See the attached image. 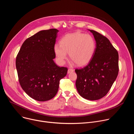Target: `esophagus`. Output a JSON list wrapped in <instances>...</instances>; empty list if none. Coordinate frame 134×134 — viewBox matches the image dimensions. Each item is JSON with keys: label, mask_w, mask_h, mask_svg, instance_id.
<instances>
[{"label": "esophagus", "mask_w": 134, "mask_h": 134, "mask_svg": "<svg viewBox=\"0 0 134 134\" xmlns=\"http://www.w3.org/2000/svg\"><path fill=\"white\" fill-rule=\"evenodd\" d=\"M74 71V69H71V68H69L68 69V74H69L70 72H72Z\"/></svg>", "instance_id": "esophagus-1"}]
</instances>
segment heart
Returning a JSON list of instances; mask_svg holds the SVG:
<instances>
[{
    "instance_id": "b5f03b06",
    "label": "heart",
    "mask_w": 134,
    "mask_h": 134,
    "mask_svg": "<svg viewBox=\"0 0 134 134\" xmlns=\"http://www.w3.org/2000/svg\"><path fill=\"white\" fill-rule=\"evenodd\" d=\"M60 44H55L54 52L60 64L67 59V53L76 65L82 66L92 59L95 52L96 43L92 36L81 32L66 34L60 40Z\"/></svg>"
}]
</instances>
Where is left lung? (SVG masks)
Instances as JSON below:
<instances>
[{"mask_svg": "<svg viewBox=\"0 0 134 134\" xmlns=\"http://www.w3.org/2000/svg\"><path fill=\"white\" fill-rule=\"evenodd\" d=\"M88 30L94 36L96 48L87 65L75 69L76 87L82 97L93 101L104 97L116 80L119 71V55L105 36Z\"/></svg>", "mask_w": 134, "mask_h": 134, "instance_id": "1", "label": "left lung"}]
</instances>
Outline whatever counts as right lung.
I'll list each match as a JSON object with an SVG mask.
<instances>
[{
    "instance_id": "right-lung-1",
    "label": "right lung",
    "mask_w": 134,
    "mask_h": 134,
    "mask_svg": "<svg viewBox=\"0 0 134 134\" xmlns=\"http://www.w3.org/2000/svg\"><path fill=\"white\" fill-rule=\"evenodd\" d=\"M55 29L42 30L27 39L16 59L19 82L24 91L38 101L52 99L58 92L59 81L68 69L54 62Z\"/></svg>"
}]
</instances>
